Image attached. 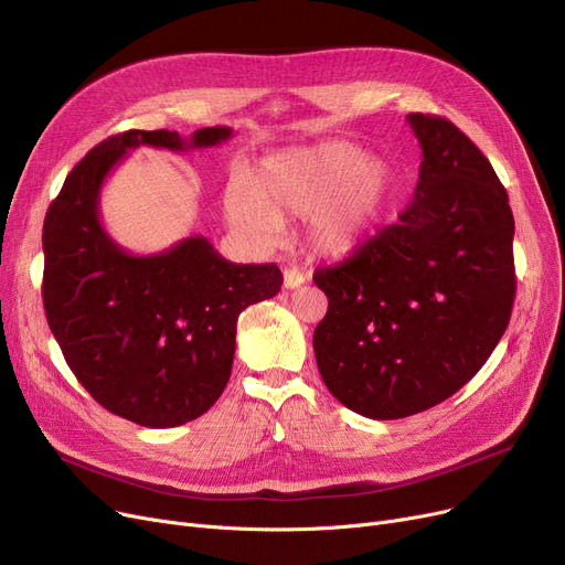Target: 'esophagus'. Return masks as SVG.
<instances>
[{
  "instance_id": "1",
  "label": "esophagus",
  "mask_w": 565,
  "mask_h": 565,
  "mask_svg": "<svg viewBox=\"0 0 565 565\" xmlns=\"http://www.w3.org/2000/svg\"><path fill=\"white\" fill-rule=\"evenodd\" d=\"M305 281H307V277L300 270H295V267H286V270H284V286L286 288H300Z\"/></svg>"
}]
</instances>
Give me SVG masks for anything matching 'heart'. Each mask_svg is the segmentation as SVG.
Listing matches in <instances>:
<instances>
[{"instance_id": "heart-1", "label": "heart", "mask_w": 565, "mask_h": 565, "mask_svg": "<svg viewBox=\"0 0 565 565\" xmlns=\"http://www.w3.org/2000/svg\"><path fill=\"white\" fill-rule=\"evenodd\" d=\"M394 188L384 160H364L358 146L322 141L267 158L249 192L233 185L224 196L228 222L256 241H273L281 222L309 220V243L320 256H345L360 245Z\"/></svg>"}]
</instances>
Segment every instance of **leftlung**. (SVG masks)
Returning a JSON list of instances; mask_svg holds the SVG:
<instances>
[{
	"label": "left lung",
	"mask_w": 565,
	"mask_h": 565,
	"mask_svg": "<svg viewBox=\"0 0 565 565\" xmlns=\"http://www.w3.org/2000/svg\"><path fill=\"white\" fill-rule=\"evenodd\" d=\"M422 146L414 199L316 286L328 313L313 332L322 382L369 419H403L479 373L515 298L509 194L451 121L407 114Z\"/></svg>",
	"instance_id": "left-lung-1"
}]
</instances>
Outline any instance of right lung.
<instances>
[{"mask_svg":"<svg viewBox=\"0 0 565 565\" xmlns=\"http://www.w3.org/2000/svg\"><path fill=\"white\" fill-rule=\"evenodd\" d=\"M128 130L92 148L68 173L43 224V305L64 358L105 409L146 428L183 426L211 409L231 377L235 324L270 300L275 263H231L203 235L148 256L111 241L100 222L107 175L137 146L190 151L231 139Z\"/></svg>","mask_w":565,"mask_h":565,"instance_id":"right-lung-1","label":"right lung"}]
</instances>
